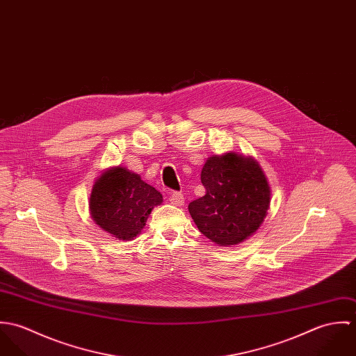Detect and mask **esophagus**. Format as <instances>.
Instances as JSON below:
<instances>
[{
    "label": "esophagus",
    "mask_w": 356,
    "mask_h": 356,
    "mask_svg": "<svg viewBox=\"0 0 356 356\" xmlns=\"http://www.w3.org/2000/svg\"><path fill=\"white\" fill-rule=\"evenodd\" d=\"M170 203L177 205V207H181L182 204L185 203V197L181 192H172L170 195Z\"/></svg>",
    "instance_id": "esophagus-1"
}]
</instances>
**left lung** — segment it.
I'll return each instance as SVG.
<instances>
[{
	"label": "left lung",
	"mask_w": 356,
	"mask_h": 356,
	"mask_svg": "<svg viewBox=\"0 0 356 356\" xmlns=\"http://www.w3.org/2000/svg\"><path fill=\"white\" fill-rule=\"evenodd\" d=\"M203 197L189 204L199 230L218 245L251 237L270 208V186L259 163L230 152L208 157L202 170Z\"/></svg>",
	"instance_id": "obj_1"
}]
</instances>
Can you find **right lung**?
Returning a JSON list of instances; mask_svg holds the SVG:
<instances>
[{
  "label": "right lung",
  "instance_id": "right-lung-1",
  "mask_svg": "<svg viewBox=\"0 0 356 356\" xmlns=\"http://www.w3.org/2000/svg\"><path fill=\"white\" fill-rule=\"evenodd\" d=\"M163 196L136 172L112 167L96 179L89 208L96 225L119 240H134Z\"/></svg>",
  "mask_w": 356,
  "mask_h": 356
}]
</instances>
